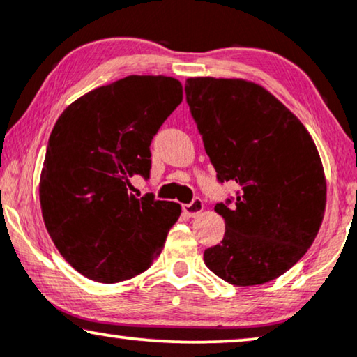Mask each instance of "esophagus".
<instances>
[{"mask_svg":"<svg viewBox=\"0 0 357 357\" xmlns=\"http://www.w3.org/2000/svg\"><path fill=\"white\" fill-rule=\"evenodd\" d=\"M203 208H204L203 199L197 197V198H193L192 203L183 204V213L187 214L188 218H195V216H198V214L203 211Z\"/></svg>","mask_w":357,"mask_h":357,"instance_id":"1","label":"esophagus"}]
</instances>
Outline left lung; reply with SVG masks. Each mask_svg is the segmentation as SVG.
I'll list each match as a JSON object with an SVG mask.
<instances>
[{"label":"left lung","instance_id":"obj_1","mask_svg":"<svg viewBox=\"0 0 357 357\" xmlns=\"http://www.w3.org/2000/svg\"><path fill=\"white\" fill-rule=\"evenodd\" d=\"M185 96L218 182L238 185L214 206L226 232L204 250V265L234 286L276 280L305 255L324 219L326 182L314 139L253 82L190 77Z\"/></svg>","mask_w":357,"mask_h":357}]
</instances>
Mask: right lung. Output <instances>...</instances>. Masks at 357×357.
<instances>
[{"instance_id": "right-lung-1", "label": "right lung", "mask_w": 357, "mask_h": 357, "mask_svg": "<svg viewBox=\"0 0 357 357\" xmlns=\"http://www.w3.org/2000/svg\"><path fill=\"white\" fill-rule=\"evenodd\" d=\"M167 76H128L68 107L48 138L40 175L45 227L63 258L99 282L130 280L153 265L178 203L136 198L130 178H149L151 141L182 102Z\"/></svg>"}]
</instances>
